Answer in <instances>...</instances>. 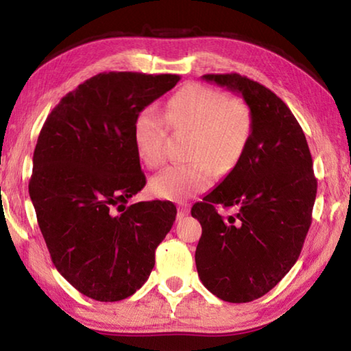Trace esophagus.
I'll return each instance as SVG.
<instances>
[{"label":"esophagus","mask_w":351,"mask_h":351,"mask_svg":"<svg viewBox=\"0 0 351 351\" xmlns=\"http://www.w3.org/2000/svg\"><path fill=\"white\" fill-rule=\"evenodd\" d=\"M189 213V204H180L178 206V219H181V218H184Z\"/></svg>","instance_id":"1"}]
</instances>
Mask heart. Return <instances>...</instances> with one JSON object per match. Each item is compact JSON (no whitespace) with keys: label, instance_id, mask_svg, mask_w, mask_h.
<instances>
[{"label":"heart","instance_id":"1","mask_svg":"<svg viewBox=\"0 0 351 351\" xmlns=\"http://www.w3.org/2000/svg\"><path fill=\"white\" fill-rule=\"evenodd\" d=\"M192 132L187 164L169 165L150 181L153 195L165 199H186L206 192L218 173H229L245 156L254 133V112L241 96L226 94L204 83L180 88L165 104L164 117L153 106H144L133 121V144L147 167L164 161L167 126Z\"/></svg>","mask_w":351,"mask_h":351}]
</instances>
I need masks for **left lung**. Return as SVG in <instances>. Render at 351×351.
I'll list each match as a JSON object with an SVG mask.
<instances>
[{
  "instance_id": "8db88e82",
  "label": "left lung",
  "mask_w": 351,
  "mask_h": 351,
  "mask_svg": "<svg viewBox=\"0 0 351 351\" xmlns=\"http://www.w3.org/2000/svg\"><path fill=\"white\" fill-rule=\"evenodd\" d=\"M203 79L240 93L254 112L240 164L192 207L203 228L195 252L201 282L218 299L246 304L269 293L299 258L317 180L304 130L280 97L237 73ZM218 204L237 213L224 219Z\"/></svg>"
}]
</instances>
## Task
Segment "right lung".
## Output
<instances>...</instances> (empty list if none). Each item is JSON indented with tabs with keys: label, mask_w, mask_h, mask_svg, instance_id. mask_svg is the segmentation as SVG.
I'll list each match as a JSON object with an SVG mask.
<instances>
[{
	"label": "right lung",
	"mask_w": 351,
	"mask_h": 351,
	"mask_svg": "<svg viewBox=\"0 0 351 351\" xmlns=\"http://www.w3.org/2000/svg\"><path fill=\"white\" fill-rule=\"evenodd\" d=\"M176 74L100 73L68 93L41 128L29 195L57 271L82 294H134L173 226L170 201L128 199L145 186L133 144L138 111L170 91Z\"/></svg>",
	"instance_id": "add662e5"
}]
</instances>
